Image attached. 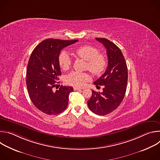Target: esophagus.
Wrapping results in <instances>:
<instances>
[{
  "label": "esophagus",
  "mask_w": 160,
  "mask_h": 160,
  "mask_svg": "<svg viewBox=\"0 0 160 160\" xmlns=\"http://www.w3.org/2000/svg\"><path fill=\"white\" fill-rule=\"evenodd\" d=\"M85 88L83 87H73V89L74 90H82V89H84Z\"/></svg>",
  "instance_id": "34e87169"
}]
</instances>
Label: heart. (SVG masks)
I'll use <instances>...</instances> for the list:
<instances>
[{
  "mask_svg": "<svg viewBox=\"0 0 160 160\" xmlns=\"http://www.w3.org/2000/svg\"><path fill=\"white\" fill-rule=\"evenodd\" d=\"M76 54L87 61L86 68L92 73L99 75L106 69L107 60L104 55L99 54L98 49L90 45H82L76 49ZM59 64L63 70L70 69L72 60L66 51H62L58 57ZM90 77L85 73L73 72L66 77V82L72 85L82 86L90 80Z\"/></svg>",
  "mask_w": 160,
  "mask_h": 160,
  "instance_id": "1",
  "label": "heart"
}]
</instances>
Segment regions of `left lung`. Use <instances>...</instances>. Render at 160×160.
Segmentation results:
<instances>
[{
  "label": "left lung",
  "instance_id": "8db88e82",
  "mask_svg": "<svg viewBox=\"0 0 160 160\" xmlns=\"http://www.w3.org/2000/svg\"><path fill=\"white\" fill-rule=\"evenodd\" d=\"M96 39L106 49L108 65L104 73L94 82L97 87L103 85L102 92L92 90V94L87 104L90 110L96 115H106L115 110L124 98L128 70L124 56L118 47L106 38Z\"/></svg>",
  "mask_w": 160,
  "mask_h": 160
}]
</instances>
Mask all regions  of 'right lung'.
I'll return each mask as SVG.
<instances>
[{"instance_id":"obj_1","label":"right lung","mask_w":160,"mask_h":160,"mask_svg":"<svg viewBox=\"0 0 160 160\" xmlns=\"http://www.w3.org/2000/svg\"><path fill=\"white\" fill-rule=\"evenodd\" d=\"M78 40L48 38L40 42L33 51L28 63L27 86L34 106L48 115L64 111L68 104L72 87L61 85L53 91L61 75L58 57L61 51Z\"/></svg>"}]
</instances>
